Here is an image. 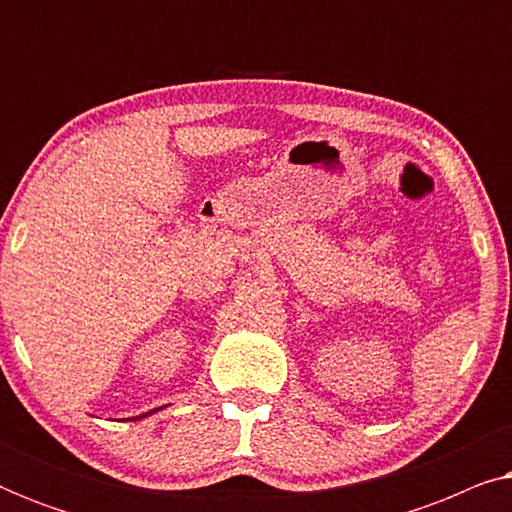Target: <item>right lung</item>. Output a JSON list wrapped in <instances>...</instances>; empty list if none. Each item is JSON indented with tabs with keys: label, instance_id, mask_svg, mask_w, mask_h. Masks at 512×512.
Returning <instances> with one entry per match:
<instances>
[{
	"label": "right lung",
	"instance_id": "add662e5",
	"mask_svg": "<svg viewBox=\"0 0 512 512\" xmlns=\"http://www.w3.org/2000/svg\"><path fill=\"white\" fill-rule=\"evenodd\" d=\"M151 412H156V410H151ZM151 412H146V415H139V417H149V415H151ZM139 417H135V419H139Z\"/></svg>",
	"mask_w": 512,
	"mask_h": 512
}]
</instances>
